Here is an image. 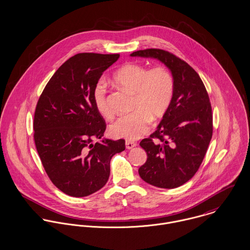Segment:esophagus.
Masks as SVG:
<instances>
[{
  "mask_svg": "<svg viewBox=\"0 0 250 250\" xmlns=\"http://www.w3.org/2000/svg\"><path fill=\"white\" fill-rule=\"evenodd\" d=\"M125 145H126L127 149H133L134 147H136V142H133V141H126Z\"/></svg>",
  "mask_w": 250,
  "mask_h": 250,
  "instance_id": "esophagus-1",
  "label": "esophagus"
}]
</instances>
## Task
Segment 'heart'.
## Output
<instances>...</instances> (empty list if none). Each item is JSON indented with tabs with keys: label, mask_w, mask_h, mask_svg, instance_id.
I'll use <instances>...</instances> for the list:
<instances>
[{
	"label": "heart",
	"mask_w": 250,
	"mask_h": 250,
	"mask_svg": "<svg viewBox=\"0 0 250 250\" xmlns=\"http://www.w3.org/2000/svg\"><path fill=\"white\" fill-rule=\"evenodd\" d=\"M114 81L120 87L135 93L134 113L117 118L111 126L115 137L136 140L148 133L151 118L163 117L172 104L175 81L169 69L157 67L149 70L138 63H127L114 74ZM93 104L98 113L110 118L113 111L109 105L106 85L99 80L92 91Z\"/></svg>",
	"instance_id": "b5f03b06"
}]
</instances>
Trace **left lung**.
<instances>
[{"label":"left lung","instance_id":"8db88e82","mask_svg":"<svg viewBox=\"0 0 250 250\" xmlns=\"http://www.w3.org/2000/svg\"><path fill=\"white\" fill-rule=\"evenodd\" d=\"M131 56L158 59L170 69L175 81L170 109L157 130L139 143L147 153V160L138 174L156 187H179L199 170L212 137L208 93L196 70L169 51L148 48L135 51Z\"/></svg>","mask_w":250,"mask_h":250}]
</instances>
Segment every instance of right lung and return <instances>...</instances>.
<instances>
[{
  "label": "right lung",
  "instance_id": "right-lung-1",
  "mask_svg": "<svg viewBox=\"0 0 250 250\" xmlns=\"http://www.w3.org/2000/svg\"><path fill=\"white\" fill-rule=\"evenodd\" d=\"M119 54L84 52L68 59L47 82L35 109L34 141L45 173L68 196L86 197L110 177V161L125 140L103 138L106 122L92 91Z\"/></svg>",
  "mask_w": 250,
  "mask_h": 250
}]
</instances>
